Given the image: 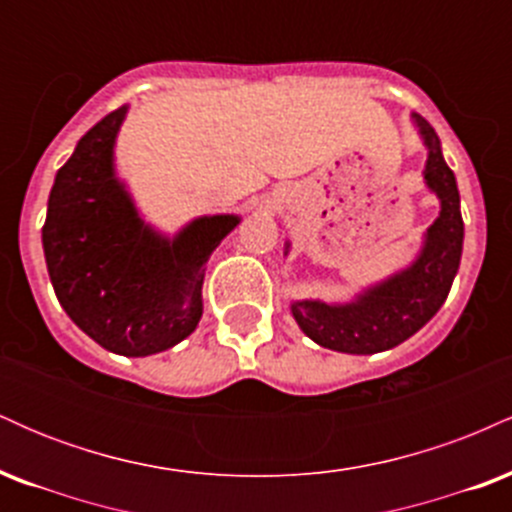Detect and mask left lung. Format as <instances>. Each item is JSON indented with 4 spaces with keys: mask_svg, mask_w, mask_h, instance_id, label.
<instances>
[{
    "mask_svg": "<svg viewBox=\"0 0 512 512\" xmlns=\"http://www.w3.org/2000/svg\"><path fill=\"white\" fill-rule=\"evenodd\" d=\"M411 117L428 149L424 178L440 199V216L426 231L424 250L416 262L383 284L363 291L356 301L344 305L291 303L298 327L325 349L378 354L402 344L438 313L460 267L464 223L455 173L445 163L436 129L421 115Z\"/></svg>",
    "mask_w": 512,
    "mask_h": 512,
    "instance_id": "8db88e82",
    "label": "left lung"
}]
</instances>
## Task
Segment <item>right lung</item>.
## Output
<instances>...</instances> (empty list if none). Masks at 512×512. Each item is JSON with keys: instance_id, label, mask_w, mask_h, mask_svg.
I'll return each instance as SVG.
<instances>
[{"instance_id": "right-lung-1", "label": "right lung", "mask_w": 512, "mask_h": 512, "mask_svg": "<svg viewBox=\"0 0 512 512\" xmlns=\"http://www.w3.org/2000/svg\"><path fill=\"white\" fill-rule=\"evenodd\" d=\"M127 105L105 115L57 170L43 250L57 301L103 349L149 356L195 332L207 260L238 216H202L173 240L139 219L115 178L113 146Z\"/></svg>"}]
</instances>
